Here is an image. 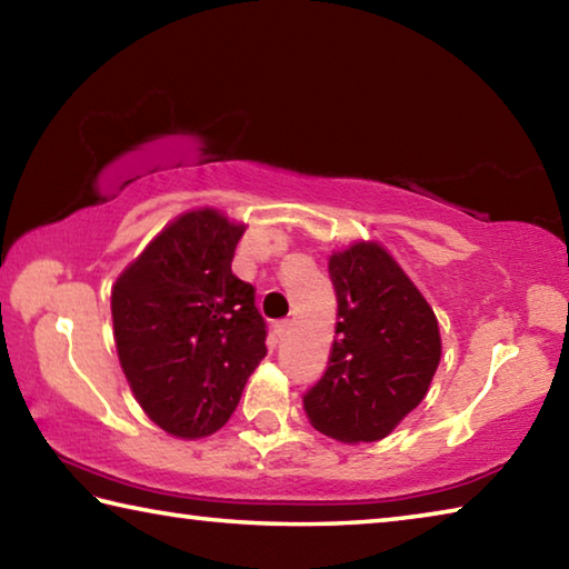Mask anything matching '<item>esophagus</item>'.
<instances>
[{
	"instance_id": "obj_1",
	"label": "esophagus",
	"mask_w": 569,
	"mask_h": 569,
	"mask_svg": "<svg viewBox=\"0 0 569 569\" xmlns=\"http://www.w3.org/2000/svg\"><path fill=\"white\" fill-rule=\"evenodd\" d=\"M288 329H291V321H288V319L276 321V333H278V336H286Z\"/></svg>"
}]
</instances>
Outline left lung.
Segmentation results:
<instances>
[{
  "mask_svg": "<svg viewBox=\"0 0 569 569\" xmlns=\"http://www.w3.org/2000/svg\"><path fill=\"white\" fill-rule=\"evenodd\" d=\"M339 323L326 373L303 393L321 435L379 441L427 397L441 356L437 316L379 243L329 258Z\"/></svg>",
  "mask_w": 569,
  "mask_h": 569,
  "instance_id": "1",
  "label": "left lung"
}]
</instances>
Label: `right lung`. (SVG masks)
Segmentation results:
<instances>
[{
	"label": "right lung",
	"instance_id": "obj_1",
	"mask_svg": "<svg viewBox=\"0 0 569 569\" xmlns=\"http://www.w3.org/2000/svg\"><path fill=\"white\" fill-rule=\"evenodd\" d=\"M243 230L213 208L190 210L112 286L120 366L142 411L172 437L223 427L266 356L256 288L230 271Z\"/></svg>",
	"mask_w": 569,
	"mask_h": 569
}]
</instances>
